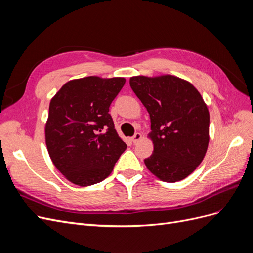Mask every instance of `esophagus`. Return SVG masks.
Instances as JSON below:
<instances>
[{"mask_svg":"<svg viewBox=\"0 0 253 253\" xmlns=\"http://www.w3.org/2000/svg\"><path fill=\"white\" fill-rule=\"evenodd\" d=\"M141 134L140 133H136L134 136H133V138H132V141H133V143L134 144H136L137 142H138L140 139H141Z\"/></svg>","mask_w":253,"mask_h":253,"instance_id":"34e87169","label":"esophagus"}]
</instances>
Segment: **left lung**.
Here are the masks:
<instances>
[{
  "instance_id": "left-lung-1",
  "label": "left lung",
  "mask_w": 253,
  "mask_h": 253,
  "mask_svg": "<svg viewBox=\"0 0 253 253\" xmlns=\"http://www.w3.org/2000/svg\"><path fill=\"white\" fill-rule=\"evenodd\" d=\"M129 85L151 118L154 151L144 159L145 166L163 181L185 179L208 149L210 115L201 94L190 82L171 75L136 76Z\"/></svg>"
}]
</instances>
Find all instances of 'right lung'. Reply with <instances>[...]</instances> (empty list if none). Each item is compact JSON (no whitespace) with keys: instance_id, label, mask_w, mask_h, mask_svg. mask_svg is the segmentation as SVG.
Wrapping results in <instances>:
<instances>
[{"instance_id":"1","label":"right lung","mask_w":253,"mask_h":253,"mask_svg":"<svg viewBox=\"0 0 253 253\" xmlns=\"http://www.w3.org/2000/svg\"><path fill=\"white\" fill-rule=\"evenodd\" d=\"M125 83L120 77L90 76L68 81L51 99L45 126L48 154L75 185L85 187L105 179L126 149L109 113Z\"/></svg>"}]
</instances>
